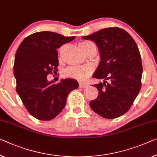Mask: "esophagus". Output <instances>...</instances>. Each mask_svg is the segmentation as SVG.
Returning <instances> with one entry per match:
<instances>
[{"mask_svg": "<svg viewBox=\"0 0 157 157\" xmlns=\"http://www.w3.org/2000/svg\"><path fill=\"white\" fill-rule=\"evenodd\" d=\"M86 86H87V85H86V84H84V83H79V88H85Z\"/></svg>", "mask_w": 157, "mask_h": 157, "instance_id": "34e87169", "label": "esophagus"}]
</instances>
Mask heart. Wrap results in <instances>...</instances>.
<instances>
[{
    "label": "heart",
    "instance_id": "heart-1",
    "mask_svg": "<svg viewBox=\"0 0 157 157\" xmlns=\"http://www.w3.org/2000/svg\"><path fill=\"white\" fill-rule=\"evenodd\" d=\"M93 44L90 41H82L79 44V46L82 51H85L86 49ZM94 71V67L91 65H82V66H71L67 67L64 71V75L75 79L77 80L83 82L85 81Z\"/></svg>",
    "mask_w": 157,
    "mask_h": 157
}]
</instances>
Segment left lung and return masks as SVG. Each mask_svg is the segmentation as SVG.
<instances>
[{
	"instance_id": "obj_1",
	"label": "left lung",
	"mask_w": 157,
	"mask_h": 157,
	"mask_svg": "<svg viewBox=\"0 0 157 157\" xmlns=\"http://www.w3.org/2000/svg\"><path fill=\"white\" fill-rule=\"evenodd\" d=\"M97 44L99 65L93 77L104 79L94 85L99 91L90 103L93 111L107 119L125 114L141 89L142 65L138 47L132 37L119 27H109L83 36Z\"/></svg>"
}]
</instances>
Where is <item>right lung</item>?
Returning <instances> with one entry per match:
<instances>
[{
	"instance_id": "obj_1",
	"label": "right lung",
	"mask_w": 157,
	"mask_h": 157,
	"mask_svg": "<svg viewBox=\"0 0 157 157\" xmlns=\"http://www.w3.org/2000/svg\"><path fill=\"white\" fill-rule=\"evenodd\" d=\"M75 36L66 37L52 32H36L19 46L14 63L16 91L25 108L40 121H50L64 109L71 91L78 88L73 79L58 84L47 80V75L58 71L56 49Z\"/></svg>"
}]
</instances>
